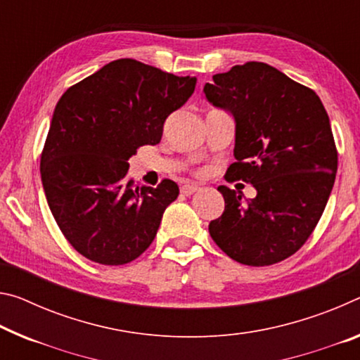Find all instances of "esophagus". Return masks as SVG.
<instances>
[{
  "label": "esophagus",
  "mask_w": 360,
  "mask_h": 360,
  "mask_svg": "<svg viewBox=\"0 0 360 360\" xmlns=\"http://www.w3.org/2000/svg\"><path fill=\"white\" fill-rule=\"evenodd\" d=\"M200 187L195 186V184H184L181 187V193H184V195H192V193H195Z\"/></svg>",
  "instance_id": "obj_1"
}]
</instances>
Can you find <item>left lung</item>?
<instances>
[{"mask_svg":"<svg viewBox=\"0 0 360 360\" xmlns=\"http://www.w3.org/2000/svg\"><path fill=\"white\" fill-rule=\"evenodd\" d=\"M205 84L211 104L236 118L232 179L256 197L219 186L224 211L210 222L214 243L233 261L271 266L303 247L328 202L338 152L327 110L311 88L264 62L233 65Z\"/></svg>","mask_w":360,"mask_h":360,"instance_id":"8db88e82","label":"left lung"}]
</instances>
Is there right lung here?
I'll return each instance as SVG.
<instances>
[{"label":"right lung","mask_w":360,"mask_h":360,"mask_svg":"<svg viewBox=\"0 0 360 360\" xmlns=\"http://www.w3.org/2000/svg\"><path fill=\"white\" fill-rule=\"evenodd\" d=\"M195 83L118 59L57 102L39 171L57 226L84 258L122 266L150 247L179 187L171 179L134 186L128 160L141 146L158 144L165 120L186 104Z\"/></svg>","instance_id":"1"}]
</instances>
